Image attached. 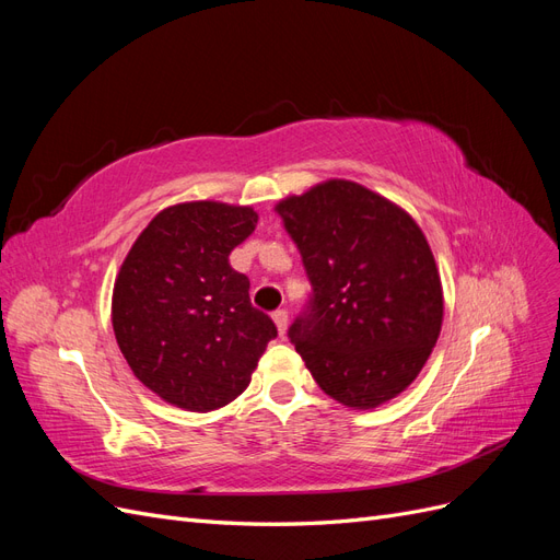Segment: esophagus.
Wrapping results in <instances>:
<instances>
[{
    "label": "esophagus",
    "instance_id": "1",
    "mask_svg": "<svg viewBox=\"0 0 560 560\" xmlns=\"http://www.w3.org/2000/svg\"><path fill=\"white\" fill-rule=\"evenodd\" d=\"M273 322H276L280 336H284V331H287V311H276L273 313Z\"/></svg>",
    "mask_w": 560,
    "mask_h": 560
}]
</instances>
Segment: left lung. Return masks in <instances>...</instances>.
<instances>
[{"mask_svg":"<svg viewBox=\"0 0 560 560\" xmlns=\"http://www.w3.org/2000/svg\"><path fill=\"white\" fill-rule=\"evenodd\" d=\"M276 210L313 287L287 331L313 378L350 409L397 397L425 366L444 319L442 280L420 226L346 179Z\"/></svg>","mask_w":560,"mask_h":560,"instance_id":"1","label":"left lung"}]
</instances>
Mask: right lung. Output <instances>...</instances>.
Segmentation results:
<instances>
[{
  "label": "right lung",
  "mask_w": 560,
  "mask_h": 560,
  "mask_svg": "<svg viewBox=\"0 0 560 560\" xmlns=\"http://www.w3.org/2000/svg\"><path fill=\"white\" fill-rule=\"evenodd\" d=\"M252 208L182 202L151 219L118 270L112 325L132 374L186 411L238 397L278 329L249 301L229 254L257 226Z\"/></svg>",
  "instance_id": "add662e5"
}]
</instances>
